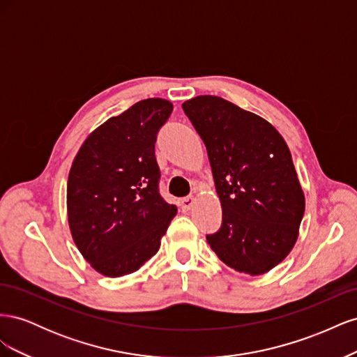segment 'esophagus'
Wrapping results in <instances>:
<instances>
[{
	"instance_id": "34e87169",
	"label": "esophagus",
	"mask_w": 357,
	"mask_h": 357,
	"mask_svg": "<svg viewBox=\"0 0 357 357\" xmlns=\"http://www.w3.org/2000/svg\"><path fill=\"white\" fill-rule=\"evenodd\" d=\"M193 202H195V199H193L192 197H188V198H183V199L180 201V205H181V208H183V210L188 211V210H190V208H192Z\"/></svg>"
}]
</instances>
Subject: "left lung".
<instances>
[{
  "instance_id": "left-lung-1",
  "label": "left lung",
  "mask_w": 357,
  "mask_h": 357,
  "mask_svg": "<svg viewBox=\"0 0 357 357\" xmlns=\"http://www.w3.org/2000/svg\"><path fill=\"white\" fill-rule=\"evenodd\" d=\"M181 107L207 147L222 205L220 229L207 235L211 250L238 273L271 271L294 248L305 211L284 138L220 96L199 95Z\"/></svg>"
}]
</instances>
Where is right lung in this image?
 Wrapping results in <instances>:
<instances>
[{
	"instance_id": "1",
	"label": "right lung",
	"mask_w": 357,
	"mask_h": 357,
	"mask_svg": "<svg viewBox=\"0 0 357 357\" xmlns=\"http://www.w3.org/2000/svg\"><path fill=\"white\" fill-rule=\"evenodd\" d=\"M172 104L138 101L92 131L67 183L71 236L96 273H135L160 247L177 207L159 195L155 143Z\"/></svg>"
}]
</instances>
